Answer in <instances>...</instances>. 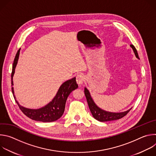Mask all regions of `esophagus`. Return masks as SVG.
Listing matches in <instances>:
<instances>
[{"label":"esophagus","mask_w":156,"mask_h":156,"mask_svg":"<svg viewBox=\"0 0 156 156\" xmlns=\"http://www.w3.org/2000/svg\"><path fill=\"white\" fill-rule=\"evenodd\" d=\"M76 83L79 85L82 84L84 81V77L83 75H82V74L77 75V76L76 77Z\"/></svg>","instance_id":"34e87169"}]
</instances>
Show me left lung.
I'll return each instance as SVG.
<instances>
[{"label":"left lung","instance_id":"1","mask_svg":"<svg viewBox=\"0 0 156 156\" xmlns=\"http://www.w3.org/2000/svg\"><path fill=\"white\" fill-rule=\"evenodd\" d=\"M130 47L133 49L134 53L136 57V58H139L138 54L137 52V51L135 46L131 44ZM84 94L86 98V100L88 104L89 108L90 109L91 112L93 116V117L96 119L99 122H108V121H112V120H119L120 119L123 118L125 117L131 110L129 109L125 112H119V113H115V112H107L105 110H104L99 108L94 102L93 99H92L90 91L87 90V88H84Z\"/></svg>","mask_w":156,"mask_h":156}]
</instances>
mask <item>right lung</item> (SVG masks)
Instances as JSON below:
<instances>
[{
  "label": "right lung",
  "instance_id": "right-lung-1",
  "mask_svg": "<svg viewBox=\"0 0 156 156\" xmlns=\"http://www.w3.org/2000/svg\"><path fill=\"white\" fill-rule=\"evenodd\" d=\"M20 51V49L18 51L15 55L12 66V72L11 74L12 86L13 85V76L18 60ZM78 87V86L76 83L75 77L71 80L66 81L60 86L56 96L52 100V101H51L46 105L38 109L28 108L20 105L16 100L13 87H12V91L16 104L19 106L20 110L22 111V112L26 116L35 121L51 122L56 121L62 116L65 110V103L68 96L73 90L77 89Z\"/></svg>",
  "mask_w": 156,
  "mask_h": 156
}]
</instances>
